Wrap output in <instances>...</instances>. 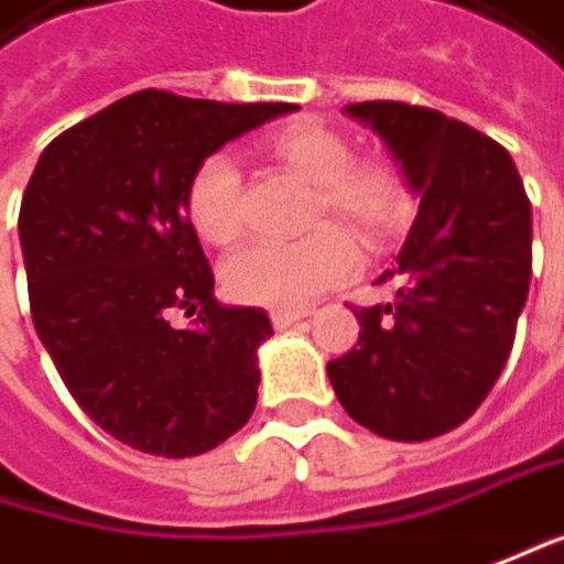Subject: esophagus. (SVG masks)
I'll return each instance as SVG.
<instances>
[{"mask_svg": "<svg viewBox=\"0 0 564 564\" xmlns=\"http://www.w3.org/2000/svg\"><path fill=\"white\" fill-rule=\"evenodd\" d=\"M307 314H311L307 307H302V311H295V307H285V311H272L269 317H272V327H279V330H282V327H292V324H299V321H302V317H307Z\"/></svg>", "mask_w": 564, "mask_h": 564, "instance_id": "esophagus-1", "label": "esophagus"}]
</instances>
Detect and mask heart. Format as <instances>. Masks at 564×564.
I'll list each match as a JSON object with an SVG mask.
<instances>
[{"instance_id":"1","label":"heart","mask_w":564,"mask_h":564,"mask_svg":"<svg viewBox=\"0 0 564 564\" xmlns=\"http://www.w3.org/2000/svg\"><path fill=\"white\" fill-rule=\"evenodd\" d=\"M265 150L314 182L311 224L337 217L352 234L382 247L404 224V188L384 160H352V143L321 121H292L265 138ZM185 208L208 243H230L240 234V173L227 153H212L192 173ZM340 223V224H341ZM339 224V225H340ZM339 225H317L299 240H257L224 262V289L243 304L295 307L343 282L359 250Z\"/></svg>"}]
</instances>
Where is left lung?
Here are the masks:
<instances>
[{"instance_id":"obj_1","label":"left lung","mask_w":564,"mask_h":564,"mask_svg":"<svg viewBox=\"0 0 564 564\" xmlns=\"http://www.w3.org/2000/svg\"><path fill=\"white\" fill-rule=\"evenodd\" d=\"M421 212L398 265L394 302L352 307L356 346L327 362L346 414L398 443L456 430L488 398L530 292L533 215L501 143L408 101H356Z\"/></svg>"}]
</instances>
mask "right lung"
Wrapping results in <instances>:
<instances>
[{
    "mask_svg": "<svg viewBox=\"0 0 564 564\" xmlns=\"http://www.w3.org/2000/svg\"><path fill=\"white\" fill-rule=\"evenodd\" d=\"M285 101L143 89L47 143L19 212L31 317L63 384L105 433L150 456L221 446L257 408L260 307H224L188 221L192 173ZM173 310L198 313L192 328Z\"/></svg>",
    "mask_w": 564,
    "mask_h": 564,
    "instance_id": "right-lung-1",
    "label": "right lung"
}]
</instances>
